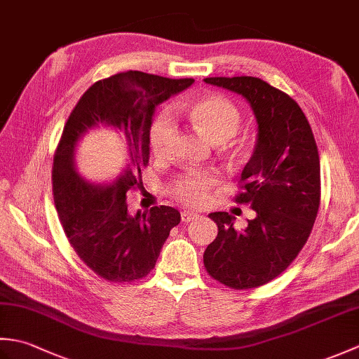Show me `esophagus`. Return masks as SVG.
I'll list each match as a JSON object with an SVG mask.
<instances>
[{"label": "esophagus", "instance_id": "esophagus-1", "mask_svg": "<svg viewBox=\"0 0 359 359\" xmlns=\"http://www.w3.org/2000/svg\"><path fill=\"white\" fill-rule=\"evenodd\" d=\"M180 217H182V222H191V220L199 217V215L194 211H188V210H184L180 212Z\"/></svg>", "mask_w": 359, "mask_h": 359}]
</instances>
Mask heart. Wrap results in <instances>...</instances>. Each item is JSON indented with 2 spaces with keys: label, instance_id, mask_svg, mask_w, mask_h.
Returning a JSON list of instances; mask_svg holds the SVG:
<instances>
[{
  "label": "heart",
  "instance_id": "obj_1",
  "mask_svg": "<svg viewBox=\"0 0 359 359\" xmlns=\"http://www.w3.org/2000/svg\"><path fill=\"white\" fill-rule=\"evenodd\" d=\"M188 116L205 139L212 143H222L238 131L241 125V114L228 98L216 94H207L188 106ZM175 133V120L170 111L158 114L149 131V144L157 157H163L172 135ZM215 172L191 174L180 179L174 185V194L182 202L189 205H201L208 199V191L216 184Z\"/></svg>",
  "mask_w": 359,
  "mask_h": 359
}]
</instances>
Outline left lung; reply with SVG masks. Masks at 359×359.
<instances>
[{"label": "left lung", "instance_id": "8db88e82", "mask_svg": "<svg viewBox=\"0 0 359 359\" xmlns=\"http://www.w3.org/2000/svg\"><path fill=\"white\" fill-rule=\"evenodd\" d=\"M248 102L257 123L256 144L241 174L255 219L234 230V217L211 212L217 238L203 253L205 269L236 290L255 288L284 271L307 242L319 208L321 168L309 120L292 97L256 77H210Z\"/></svg>", "mask_w": 359, "mask_h": 359}]
</instances>
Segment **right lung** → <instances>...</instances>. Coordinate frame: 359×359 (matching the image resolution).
<instances>
[{"instance_id":"1","label":"right lung","mask_w":359,"mask_h":359,"mask_svg":"<svg viewBox=\"0 0 359 359\" xmlns=\"http://www.w3.org/2000/svg\"><path fill=\"white\" fill-rule=\"evenodd\" d=\"M193 83V79L172 80L140 71L116 74L94 83L66 121L53 157V202L75 253L106 280L147 276L171 228L180 222V212L165 205L131 215L126 193L142 187L156 108ZM100 126L117 130L127 143L124 168L111 184L81 178L74 162L79 140Z\"/></svg>"}]
</instances>
